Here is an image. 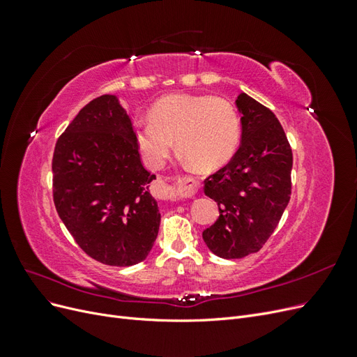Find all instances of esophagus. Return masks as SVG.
I'll list each match as a JSON object with an SVG mask.
<instances>
[{
	"label": "esophagus",
	"instance_id": "obj_1",
	"mask_svg": "<svg viewBox=\"0 0 357 357\" xmlns=\"http://www.w3.org/2000/svg\"><path fill=\"white\" fill-rule=\"evenodd\" d=\"M199 183L197 180H193L190 177L188 178H178L176 185H162L164 188V195L160 198L165 201H178V199H185V198H190L195 195V192L198 190Z\"/></svg>",
	"mask_w": 357,
	"mask_h": 357
}]
</instances>
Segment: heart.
Wrapping results in <instances>:
<instances>
[{
  "label": "heart",
  "mask_w": 357,
  "mask_h": 357,
  "mask_svg": "<svg viewBox=\"0 0 357 357\" xmlns=\"http://www.w3.org/2000/svg\"><path fill=\"white\" fill-rule=\"evenodd\" d=\"M144 160L159 168L174 149L201 169L228 162L240 143V119L234 105L211 95H168L150 109L149 121L134 123Z\"/></svg>",
  "instance_id": "heart-1"
}]
</instances>
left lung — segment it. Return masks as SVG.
Wrapping results in <instances>:
<instances>
[{
    "instance_id": "8db88e82",
    "label": "left lung",
    "mask_w": 357,
    "mask_h": 357,
    "mask_svg": "<svg viewBox=\"0 0 357 357\" xmlns=\"http://www.w3.org/2000/svg\"><path fill=\"white\" fill-rule=\"evenodd\" d=\"M241 144L231 160L204 181L219 218L202 232L223 259L257 253L277 228L291 193V149L275 114L247 93L236 98Z\"/></svg>"
}]
</instances>
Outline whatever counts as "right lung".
Returning a JSON list of instances; mask_svg holds the SVG:
<instances>
[{"label": "right lung", "instance_id": "1", "mask_svg": "<svg viewBox=\"0 0 357 357\" xmlns=\"http://www.w3.org/2000/svg\"><path fill=\"white\" fill-rule=\"evenodd\" d=\"M53 202L82 250L112 266L143 262L160 213L150 195L156 176L143 167L131 119L114 95L86 104L55 146Z\"/></svg>", "mask_w": 357, "mask_h": 357}]
</instances>
